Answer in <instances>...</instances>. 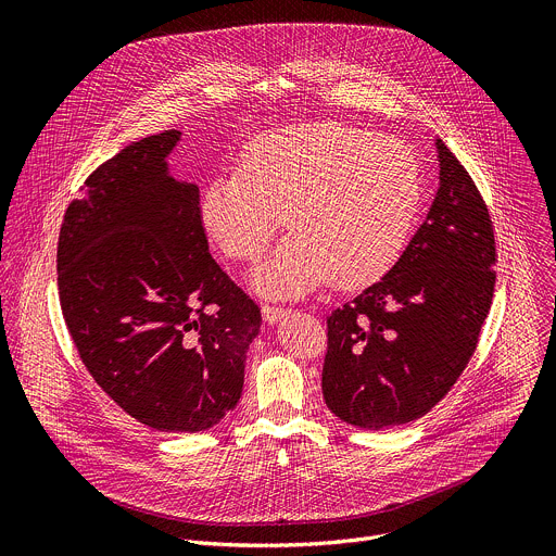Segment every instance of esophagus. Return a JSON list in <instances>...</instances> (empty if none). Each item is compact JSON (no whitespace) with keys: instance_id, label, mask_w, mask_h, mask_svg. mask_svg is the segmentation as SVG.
I'll use <instances>...</instances> for the list:
<instances>
[{"instance_id":"1","label":"esophagus","mask_w":556,"mask_h":556,"mask_svg":"<svg viewBox=\"0 0 556 556\" xmlns=\"http://www.w3.org/2000/svg\"><path fill=\"white\" fill-rule=\"evenodd\" d=\"M286 314H288L286 307H277V305H268V303L262 305V316H264V321H268V324L281 321Z\"/></svg>"}]
</instances>
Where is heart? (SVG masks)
Masks as SVG:
<instances>
[{"instance_id": "heart-1", "label": "heart", "mask_w": 556, "mask_h": 556, "mask_svg": "<svg viewBox=\"0 0 556 556\" xmlns=\"http://www.w3.org/2000/svg\"><path fill=\"white\" fill-rule=\"evenodd\" d=\"M422 198L416 155L376 131L316 123L255 138L240 169L213 178L200 217L232 260L255 262L283 226L292 235L255 275L270 294H301L330 279L358 290L405 251Z\"/></svg>"}]
</instances>
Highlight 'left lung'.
Listing matches in <instances>:
<instances>
[{
  "mask_svg": "<svg viewBox=\"0 0 556 556\" xmlns=\"http://www.w3.org/2000/svg\"><path fill=\"white\" fill-rule=\"evenodd\" d=\"M440 187L391 270L328 316L324 399L361 429L407 425L455 384L495 290V232L468 172L438 138Z\"/></svg>",
  "mask_w": 556,
  "mask_h": 556,
  "instance_id": "8db88e82",
  "label": "left lung"
}]
</instances>
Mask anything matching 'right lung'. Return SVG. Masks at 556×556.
I'll use <instances>...</instances> for the list:
<instances>
[{
  "mask_svg": "<svg viewBox=\"0 0 556 556\" xmlns=\"http://www.w3.org/2000/svg\"><path fill=\"white\" fill-rule=\"evenodd\" d=\"M178 129L121 149L70 202L59 299L84 365L138 422L215 427L240 403L262 312L208 253L200 189L169 174Z\"/></svg>",
  "mask_w": 556,
  "mask_h": 556,
  "instance_id": "obj_1",
  "label": "right lung"
}]
</instances>
